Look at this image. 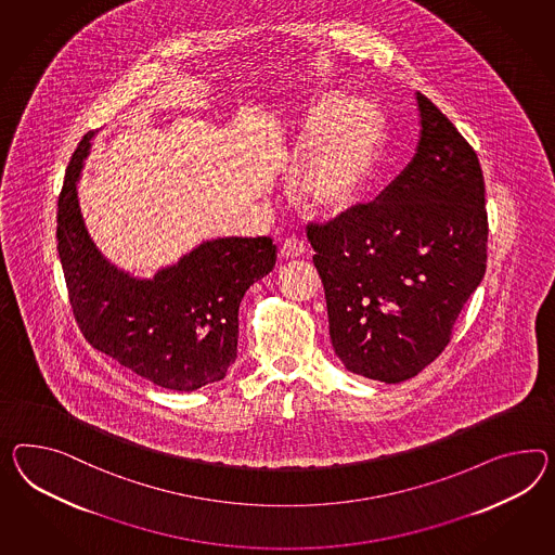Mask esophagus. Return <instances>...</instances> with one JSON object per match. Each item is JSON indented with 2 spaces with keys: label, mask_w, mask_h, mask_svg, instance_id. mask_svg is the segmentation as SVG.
<instances>
[{
  "label": "esophagus",
  "mask_w": 555,
  "mask_h": 555,
  "mask_svg": "<svg viewBox=\"0 0 555 555\" xmlns=\"http://www.w3.org/2000/svg\"><path fill=\"white\" fill-rule=\"evenodd\" d=\"M280 254H282V257H301L306 254V243H304V240L296 237V235H292V237H287L282 243Z\"/></svg>",
  "instance_id": "obj_1"
}]
</instances>
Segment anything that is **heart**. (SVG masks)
Returning a JSON list of instances; mask_svg holds the SVG:
<instances>
[{
	"instance_id": "obj_1",
	"label": "heart",
	"mask_w": 555,
	"mask_h": 555,
	"mask_svg": "<svg viewBox=\"0 0 555 555\" xmlns=\"http://www.w3.org/2000/svg\"><path fill=\"white\" fill-rule=\"evenodd\" d=\"M383 139V116L370 100L340 94L315 100L294 153L301 195L324 214L352 207L376 175Z\"/></svg>"
}]
</instances>
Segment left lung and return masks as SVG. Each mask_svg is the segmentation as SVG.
Returning a JSON list of instances; mask_svg holds the SVG:
<instances>
[{
	"label": "left lung",
	"instance_id": "8db88e82",
	"mask_svg": "<svg viewBox=\"0 0 555 555\" xmlns=\"http://www.w3.org/2000/svg\"><path fill=\"white\" fill-rule=\"evenodd\" d=\"M416 104L421 141L409 167L376 201L308 225L334 352L386 384L441 354L487 268L477 153L425 94Z\"/></svg>",
	"mask_w": 555,
	"mask_h": 555
}]
</instances>
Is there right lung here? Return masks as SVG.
<instances>
[{"label": "right lung", "mask_w": 555, "mask_h": 555, "mask_svg": "<svg viewBox=\"0 0 555 555\" xmlns=\"http://www.w3.org/2000/svg\"><path fill=\"white\" fill-rule=\"evenodd\" d=\"M92 132L76 146L57 199V254L86 340L146 380L179 392L225 378L237 358L240 304L275 266L270 237L203 242L153 280L100 254L78 203Z\"/></svg>", "instance_id": "obj_1"}]
</instances>
